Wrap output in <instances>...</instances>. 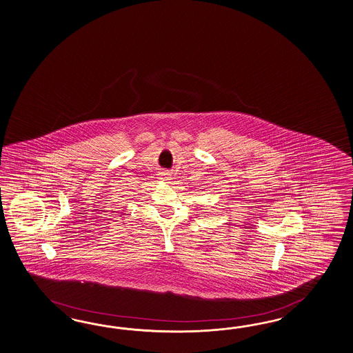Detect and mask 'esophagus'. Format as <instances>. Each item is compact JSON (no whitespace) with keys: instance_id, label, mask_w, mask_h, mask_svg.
Masks as SVG:
<instances>
[{"instance_id":"34e87169","label":"esophagus","mask_w":353,"mask_h":353,"mask_svg":"<svg viewBox=\"0 0 353 353\" xmlns=\"http://www.w3.org/2000/svg\"><path fill=\"white\" fill-rule=\"evenodd\" d=\"M169 175H170V174L168 172H159V178H160V179H163V181H168V179H169Z\"/></svg>"}]
</instances>
